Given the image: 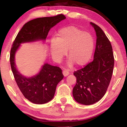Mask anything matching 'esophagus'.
Wrapping results in <instances>:
<instances>
[{
    "instance_id": "1",
    "label": "esophagus",
    "mask_w": 127,
    "mask_h": 127,
    "mask_svg": "<svg viewBox=\"0 0 127 127\" xmlns=\"http://www.w3.org/2000/svg\"><path fill=\"white\" fill-rule=\"evenodd\" d=\"M69 74V72L68 70H63V74L64 77H66L68 76Z\"/></svg>"
}]
</instances>
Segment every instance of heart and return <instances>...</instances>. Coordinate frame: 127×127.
I'll list each match as a JSON object with an SVG mask.
<instances>
[{"instance_id": "heart-1", "label": "heart", "mask_w": 127, "mask_h": 127, "mask_svg": "<svg viewBox=\"0 0 127 127\" xmlns=\"http://www.w3.org/2000/svg\"><path fill=\"white\" fill-rule=\"evenodd\" d=\"M94 46V40L91 34L70 26L59 30L56 38L50 41V50L53 58L57 62L61 61L68 50V66L75 64L82 66L91 59Z\"/></svg>"}]
</instances>
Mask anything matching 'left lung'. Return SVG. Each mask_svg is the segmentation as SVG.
I'll return each mask as SVG.
<instances>
[{
    "label": "left lung",
    "instance_id": "obj_1",
    "mask_svg": "<svg viewBox=\"0 0 127 127\" xmlns=\"http://www.w3.org/2000/svg\"><path fill=\"white\" fill-rule=\"evenodd\" d=\"M96 35L94 61L75 71L77 83L73 89L74 100L81 104H94L101 99L111 80L114 58L111 43L100 27L92 22Z\"/></svg>",
    "mask_w": 127,
    "mask_h": 127
}]
</instances>
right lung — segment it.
Segmentation results:
<instances>
[{"mask_svg":"<svg viewBox=\"0 0 127 127\" xmlns=\"http://www.w3.org/2000/svg\"><path fill=\"white\" fill-rule=\"evenodd\" d=\"M63 14L34 19L24 25L13 44L10 54V63L15 80L23 96L36 104L50 101L54 96L56 87L64 76L58 66L45 63L35 76L27 77L18 71L15 63V55L21 44L38 41H45L50 30L61 21Z\"/></svg>","mask_w":127,"mask_h":127,"instance_id":"obj_1","label":"right lung"}]
</instances>
